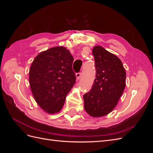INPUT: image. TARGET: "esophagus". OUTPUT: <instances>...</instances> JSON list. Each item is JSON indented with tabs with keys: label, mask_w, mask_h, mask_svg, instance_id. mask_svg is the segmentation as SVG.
Listing matches in <instances>:
<instances>
[{
	"label": "esophagus",
	"mask_w": 153,
	"mask_h": 153,
	"mask_svg": "<svg viewBox=\"0 0 153 153\" xmlns=\"http://www.w3.org/2000/svg\"><path fill=\"white\" fill-rule=\"evenodd\" d=\"M81 75H82V73L81 72H78V73H76V76L77 79H79V78L81 77Z\"/></svg>",
	"instance_id": "34e87169"
}]
</instances>
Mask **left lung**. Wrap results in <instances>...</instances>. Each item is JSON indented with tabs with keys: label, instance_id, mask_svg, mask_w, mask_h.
I'll use <instances>...</instances> for the list:
<instances>
[{
	"label": "left lung",
	"instance_id": "1",
	"mask_svg": "<svg viewBox=\"0 0 153 153\" xmlns=\"http://www.w3.org/2000/svg\"><path fill=\"white\" fill-rule=\"evenodd\" d=\"M96 78L89 92L84 95V108L91 116L102 117L117 105L126 85V71L117 56L100 46L92 49Z\"/></svg>",
	"mask_w": 153,
	"mask_h": 153
}]
</instances>
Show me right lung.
Segmentation results:
<instances>
[{
    "label": "right lung",
    "instance_id": "obj_1",
    "mask_svg": "<svg viewBox=\"0 0 153 153\" xmlns=\"http://www.w3.org/2000/svg\"><path fill=\"white\" fill-rule=\"evenodd\" d=\"M73 57L65 47L50 48L38 54L29 70V82L34 98L48 114L57 113L76 82L72 68Z\"/></svg>",
    "mask_w": 153,
    "mask_h": 153
}]
</instances>
